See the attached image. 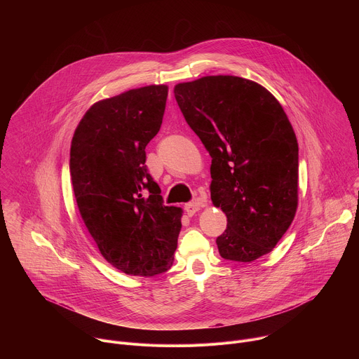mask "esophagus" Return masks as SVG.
<instances>
[{
	"label": "esophagus",
	"instance_id": "obj_1",
	"mask_svg": "<svg viewBox=\"0 0 359 359\" xmlns=\"http://www.w3.org/2000/svg\"><path fill=\"white\" fill-rule=\"evenodd\" d=\"M200 207H201L200 203H196V201H194V203H187V204L184 205V211L187 212L189 217H193V215L200 210Z\"/></svg>",
	"mask_w": 359,
	"mask_h": 359
}]
</instances>
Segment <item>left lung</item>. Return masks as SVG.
<instances>
[{
	"mask_svg": "<svg viewBox=\"0 0 359 359\" xmlns=\"http://www.w3.org/2000/svg\"><path fill=\"white\" fill-rule=\"evenodd\" d=\"M175 97L212 158L211 200L228 219L219 255L249 263L270 253L298 207V141L283 106L233 75L179 83Z\"/></svg>",
	"mask_w": 359,
	"mask_h": 359,
	"instance_id": "obj_1",
	"label": "left lung"
}]
</instances>
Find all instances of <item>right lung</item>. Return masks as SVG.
Wrapping results in <instances>:
<instances>
[{
    "label": "right lung",
    "mask_w": 359,
    "mask_h": 359,
    "mask_svg": "<svg viewBox=\"0 0 359 359\" xmlns=\"http://www.w3.org/2000/svg\"><path fill=\"white\" fill-rule=\"evenodd\" d=\"M168 86L149 85L95 103L71 142L69 173L81 217L102 256L128 276L154 277L173 263L182 210L168 207L145 165Z\"/></svg>",
    "instance_id": "obj_1"
}]
</instances>
